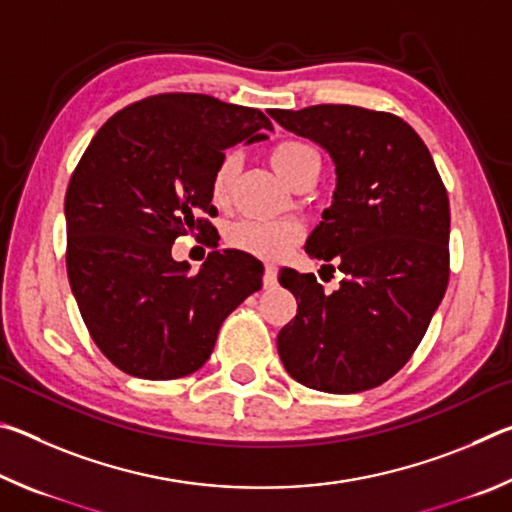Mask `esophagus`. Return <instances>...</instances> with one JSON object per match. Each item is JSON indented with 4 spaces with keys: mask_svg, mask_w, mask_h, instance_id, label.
<instances>
[{
    "mask_svg": "<svg viewBox=\"0 0 512 512\" xmlns=\"http://www.w3.org/2000/svg\"><path fill=\"white\" fill-rule=\"evenodd\" d=\"M277 284V266L266 264L264 266V289H273Z\"/></svg>",
    "mask_w": 512,
    "mask_h": 512,
    "instance_id": "esophagus-1",
    "label": "esophagus"
}]
</instances>
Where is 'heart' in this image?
Segmentation results:
<instances>
[{
	"mask_svg": "<svg viewBox=\"0 0 512 512\" xmlns=\"http://www.w3.org/2000/svg\"><path fill=\"white\" fill-rule=\"evenodd\" d=\"M271 164L273 169L280 173V178H284L291 185V180L296 178L302 169H307L309 164H318V155L309 144L289 140L280 142L271 151ZM237 169V155H223L219 167H216L212 176V198L216 203H225L230 198L232 183H235L237 178ZM298 235V225L289 221H241L237 225H232L228 241L235 248L244 250V253L273 259L287 253V250L296 244Z\"/></svg>",
	"mask_w": 512,
	"mask_h": 512,
	"instance_id": "1",
	"label": "heart"
}]
</instances>
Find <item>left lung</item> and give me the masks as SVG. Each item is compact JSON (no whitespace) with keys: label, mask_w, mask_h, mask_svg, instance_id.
<instances>
[{"label":"left lung","mask_w":512,"mask_h":512,"mask_svg":"<svg viewBox=\"0 0 512 512\" xmlns=\"http://www.w3.org/2000/svg\"><path fill=\"white\" fill-rule=\"evenodd\" d=\"M334 162L332 205L305 244L345 275L334 293L280 271L298 314L277 334L289 375L323 393L384 384L418 348L449 280V201L436 164L404 119L357 106L268 110Z\"/></svg>","instance_id":"obj_1"}]
</instances>
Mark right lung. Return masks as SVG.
Instances as JSON below:
<instances>
[{"instance_id": "right-lung-1", "label": "right lung", "mask_w": 512, "mask_h": 512, "mask_svg": "<svg viewBox=\"0 0 512 512\" xmlns=\"http://www.w3.org/2000/svg\"><path fill=\"white\" fill-rule=\"evenodd\" d=\"M262 110L207 94H158L94 135L65 196L67 275L94 343L140 379L192 375L232 309L262 289L264 266L212 250L198 273L171 257L176 237L212 225V176L225 149L264 142Z\"/></svg>"}]
</instances>
